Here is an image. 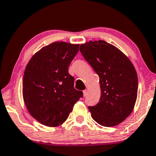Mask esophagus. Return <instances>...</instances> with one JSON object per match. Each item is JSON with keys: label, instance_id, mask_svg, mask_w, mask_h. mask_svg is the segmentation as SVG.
<instances>
[{"label": "esophagus", "instance_id": "esophagus-1", "mask_svg": "<svg viewBox=\"0 0 156 156\" xmlns=\"http://www.w3.org/2000/svg\"><path fill=\"white\" fill-rule=\"evenodd\" d=\"M87 90H83V96H84V97L87 96Z\"/></svg>", "mask_w": 156, "mask_h": 156}]
</instances>
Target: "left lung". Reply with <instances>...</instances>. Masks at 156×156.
Listing matches in <instances>:
<instances>
[{
    "instance_id": "obj_1",
    "label": "left lung",
    "mask_w": 156,
    "mask_h": 156,
    "mask_svg": "<svg viewBox=\"0 0 156 156\" xmlns=\"http://www.w3.org/2000/svg\"><path fill=\"white\" fill-rule=\"evenodd\" d=\"M80 51L99 77L100 99L88 107L92 118L104 127L120 124L132 113L137 97L133 64L119 49L104 41L81 44Z\"/></svg>"
}]
</instances>
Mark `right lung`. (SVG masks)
Wrapping results in <instances>:
<instances>
[{
    "label": "right lung",
    "instance_id": "obj_1",
    "mask_svg": "<svg viewBox=\"0 0 156 156\" xmlns=\"http://www.w3.org/2000/svg\"><path fill=\"white\" fill-rule=\"evenodd\" d=\"M78 44L55 42L35 54L25 69L23 98L32 117L48 127L62 125L83 92L74 88L68 72Z\"/></svg>",
    "mask_w": 156,
    "mask_h": 156
}]
</instances>
